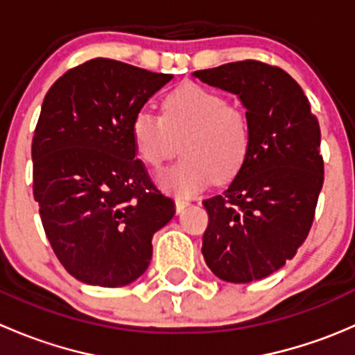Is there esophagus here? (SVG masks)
<instances>
[{
    "instance_id": "1",
    "label": "esophagus",
    "mask_w": 355,
    "mask_h": 355,
    "mask_svg": "<svg viewBox=\"0 0 355 355\" xmlns=\"http://www.w3.org/2000/svg\"><path fill=\"white\" fill-rule=\"evenodd\" d=\"M189 204L191 202L185 199H175V209H177V213H182V211H184Z\"/></svg>"
}]
</instances>
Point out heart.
Masks as SVG:
<instances>
[{"label": "heart", "instance_id": "obj_1", "mask_svg": "<svg viewBox=\"0 0 355 355\" xmlns=\"http://www.w3.org/2000/svg\"><path fill=\"white\" fill-rule=\"evenodd\" d=\"M137 155L157 168L175 155L182 141L185 157L161 171L163 191L191 198L211 182L230 180L244 166L252 144V125L244 108L199 84H184L163 99V116L149 110L134 114L130 125Z\"/></svg>", "mask_w": 355, "mask_h": 355}]
</instances>
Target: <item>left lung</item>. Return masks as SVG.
<instances>
[{"instance_id":"obj_1","label":"left lung","mask_w":355,"mask_h":355,"mask_svg":"<svg viewBox=\"0 0 355 355\" xmlns=\"http://www.w3.org/2000/svg\"><path fill=\"white\" fill-rule=\"evenodd\" d=\"M192 75L239 96L252 125L244 166L223 194L202 200L204 261L225 282L261 280L292 259L311 230L324 180L320 123L278 67L245 60Z\"/></svg>"}]
</instances>
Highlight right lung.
Segmentation results:
<instances>
[{
	"label": "right lung",
	"mask_w": 355,
	"mask_h": 355,
	"mask_svg": "<svg viewBox=\"0 0 355 355\" xmlns=\"http://www.w3.org/2000/svg\"><path fill=\"white\" fill-rule=\"evenodd\" d=\"M173 78L110 58L63 73L32 139L34 199L46 237L71 277L99 287L137 280L153 235L175 214L141 159L132 118Z\"/></svg>",
	"instance_id": "obj_1"
}]
</instances>
